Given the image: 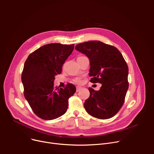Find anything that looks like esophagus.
I'll return each mask as SVG.
<instances>
[{"mask_svg": "<svg viewBox=\"0 0 154 154\" xmlns=\"http://www.w3.org/2000/svg\"><path fill=\"white\" fill-rule=\"evenodd\" d=\"M82 88V87H76V92H79L80 89H81Z\"/></svg>", "mask_w": 154, "mask_h": 154, "instance_id": "esophagus-1", "label": "esophagus"}]
</instances>
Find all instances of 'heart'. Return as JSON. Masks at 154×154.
<instances>
[{"label":"heart","instance_id":"1","mask_svg":"<svg viewBox=\"0 0 154 154\" xmlns=\"http://www.w3.org/2000/svg\"><path fill=\"white\" fill-rule=\"evenodd\" d=\"M80 57H82V56H80ZM74 82L76 84H80V79L79 78H76L74 80Z\"/></svg>","mask_w":154,"mask_h":154}]
</instances>
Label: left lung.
Listing matches in <instances>:
<instances>
[{
  "instance_id": "left-lung-1",
  "label": "left lung",
  "mask_w": 154,
  "mask_h": 154,
  "mask_svg": "<svg viewBox=\"0 0 154 154\" xmlns=\"http://www.w3.org/2000/svg\"><path fill=\"white\" fill-rule=\"evenodd\" d=\"M75 49L90 60L92 83H100L99 91L88 88L84 102L88 114L100 119L114 117L122 107L128 88V68L122 54L114 47L100 41L77 44Z\"/></svg>"
}]
</instances>
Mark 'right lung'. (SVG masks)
<instances>
[{"instance_id":"right-lung-1","label":"right lung","mask_w":154,"mask_h":154,"mask_svg":"<svg viewBox=\"0 0 154 154\" xmlns=\"http://www.w3.org/2000/svg\"><path fill=\"white\" fill-rule=\"evenodd\" d=\"M74 44H48L31 53L22 73L23 95L35 114L46 120L58 118L67 112L69 99L76 88L67 84L55 87V75L60 74L65 61L74 51Z\"/></svg>"}]
</instances>
